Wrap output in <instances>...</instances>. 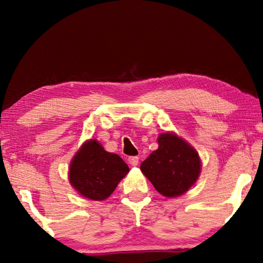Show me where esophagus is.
<instances>
[{
  "instance_id": "34e87169",
  "label": "esophagus",
  "mask_w": 263,
  "mask_h": 263,
  "mask_svg": "<svg viewBox=\"0 0 263 263\" xmlns=\"http://www.w3.org/2000/svg\"><path fill=\"white\" fill-rule=\"evenodd\" d=\"M128 163H130L131 166H137V164L139 163V158H138V157H130V158H128Z\"/></svg>"
}]
</instances>
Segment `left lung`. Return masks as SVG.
I'll use <instances>...</instances> for the list:
<instances>
[{"mask_svg": "<svg viewBox=\"0 0 263 263\" xmlns=\"http://www.w3.org/2000/svg\"><path fill=\"white\" fill-rule=\"evenodd\" d=\"M158 149L140 164V169L154 188L166 197L186 193L201 173V159L196 149L175 133H161Z\"/></svg>", "mask_w": 263, "mask_h": 263, "instance_id": "obj_1", "label": "left lung"}]
</instances>
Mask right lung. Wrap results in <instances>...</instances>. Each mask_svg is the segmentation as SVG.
I'll list each match as a JSON object with an SVG mask.
<instances>
[{
	"label": "right lung",
	"instance_id": "obj_1",
	"mask_svg": "<svg viewBox=\"0 0 263 263\" xmlns=\"http://www.w3.org/2000/svg\"><path fill=\"white\" fill-rule=\"evenodd\" d=\"M130 172L117 154L109 153L95 139L81 146L70 162L68 177L73 188L83 197L104 201Z\"/></svg>",
	"mask_w": 263,
	"mask_h": 263
}]
</instances>
